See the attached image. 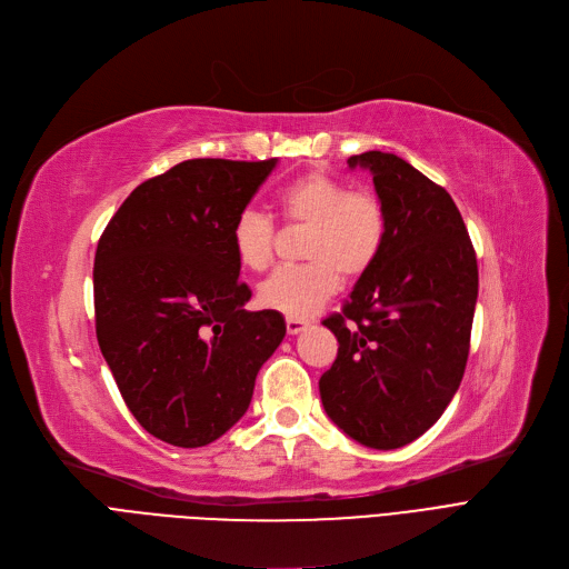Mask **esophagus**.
<instances>
[{"mask_svg":"<svg viewBox=\"0 0 569 569\" xmlns=\"http://www.w3.org/2000/svg\"><path fill=\"white\" fill-rule=\"evenodd\" d=\"M307 327H309V322L302 320V318H286L288 335H300V332L307 330Z\"/></svg>","mask_w":569,"mask_h":569,"instance_id":"obj_1","label":"esophagus"}]
</instances>
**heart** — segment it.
I'll use <instances>...</instances> for the list:
<instances>
[{
  "mask_svg": "<svg viewBox=\"0 0 569 569\" xmlns=\"http://www.w3.org/2000/svg\"><path fill=\"white\" fill-rule=\"evenodd\" d=\"M288 228H305L302 258L281 267L258 288L260 307L288 318H311L337 292L341 277L362 279L378 262L387 242V209L371 189H350L343 179L320 170L288 182L274 198ZM237 262L264 272L274 258L277 228L253 209L239 214L230 230Z\"/></svg>",
  "mask_w": 569,
  "mask_h": 569,
  "instance_id": "obj_1",
  "label": "heart"
}]
</instances>
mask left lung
Instances as JSON below:
<instances>
[{
  "label": "left lung",
  "instance_id": "left-lung-1",
  "mask_svg": "<svg viewBox=\"0 0 569 569\" xmlns=\"http://www.w3.org/2000/svg\"><path fill=\"white\" fill-rule=\"evenodd\" d=\"M348 166L373 174L390 226L378 262L341 313L322 320L339 352L318 387L343 433L373 450H397L431 429L459 390L477 258L452 196L408 161L373 149Z\"/></svg>",
  "mask_w": 569,
  "mask_h": 569
}]
</instances>
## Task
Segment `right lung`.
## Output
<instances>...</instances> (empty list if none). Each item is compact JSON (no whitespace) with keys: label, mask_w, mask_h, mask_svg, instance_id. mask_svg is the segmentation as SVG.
<instances>
[{"label":"right lung","mask_w":569,"mask_h":569,"mask_svg":"<svg viewBox=\"0 0 569 569\" xmlns=\"http://www.w3.org/2000/svg\"><path fill=\"white\" fill-rule=\"evenodd\" d=\"M277 159H191L147 179L106 226L94 258L97 339L140 427L202 447L239 422L286 337L247 311L230 230Z\"/></svg>","instance_id":"add662e5"}]
</instances>
